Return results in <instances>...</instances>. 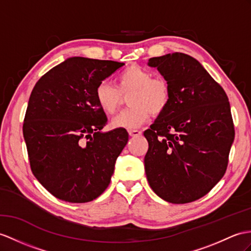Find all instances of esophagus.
Returning <instances> with one entry per match:
<instances>
[{
	"label": "esophagus",
	"mask_w": 251,
	"mask_h": 251,
	"mask_svg": "<svg viewBox=\"0 0 251 251\" xmlns=\"http://www.w3.org/2000/svg\"><path fill=\"white\" fill-rule=\"evenodd\" d=\"M129 134H130V136H132V137H137L139 135H142V131L132 129V130H129Z\"/></svg>",
	"instance_id": "34e87169"
}]
</instances>
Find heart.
Here are the masks:
<instances>
[{"label":"heart","mask_w":251,"mask_h":251,"mask_svg":"<svg viewBox=\"0 0 251 251\" xmlns=\"http://www.w3.org/2000/svg\"><path fill=\"white\" fill-rule=\"evenodd\" d=\"M129 108L112 120L113 127L136 129L149 120L151 114L157 116L166 111L172 100V86L163 76H153L150 70L131 65L121 70L115 79V86L105 81L97 85L95 99L106 115H113L127 96Z\"/></svg>","instance_id":"obj_1"}]
</instances>
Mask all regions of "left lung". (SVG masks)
I'll list each match as a JSON object with an SVG mask.
<instances>
[{
    "mask_svg": "<svg viewBox=\"0 0 251 251\" xmlns=\"http://www.w3.org/2000/svg\"><path fill=\"white\" fill-rule=\"evenodd\" d=\"M172 86L166 111L144 132L149 148L145 172L150 187L172 203H188L221 180L234 139L224 88L198 60L184 53L149 59Z\"/></svg>",
    "mask_w": 251,
    "mask_h": 251,
    "instance_id": "8db88e82",
    "label": "left lung"
}]
</instances>
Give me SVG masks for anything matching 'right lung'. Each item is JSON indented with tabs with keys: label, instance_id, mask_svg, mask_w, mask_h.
<instances>
[{
	"label": "right lung",
	"instance_id": "right-lung-1",
	"mask_svg": "<svg viewBox=\"0 0 251 251\" xmlns=\"http://www.w3.org/2000/svg\"><path fill=\"white\" fill-rule=\"evenodd\" d=\"M124 63L71 57L36 83L23 122L30 169L54 197L72 203L107 188L129 134L101 133L107 118L95 99L97 85Z\"/></svg>",
	"mask_w": 251,
	"mask_h": 251
}]
</instances>
